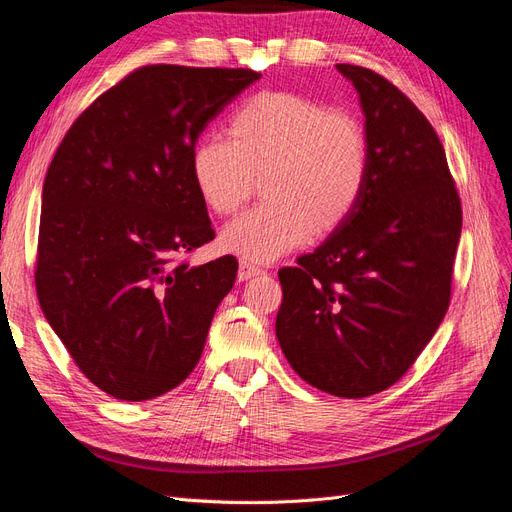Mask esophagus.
<instances>
[{"instance_id": "esophagus-1", "label": "esophagus", "mask_w": 512, "mask_h": 512, "mask_svg": "<svg viewBox=\"0 0 512 512\" xmlns=\"http://www.w3.org/2000/svg\"><path fill=\"white\" fill-rule=\"evenodd\" d=\"M262 273H265V269L256 267L254 262H247V260H241V262H239V280H241V282L252 280V277H258V275H262Z\"/></svg>"}]
</instances>
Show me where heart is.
Wrapping results in <instances>:
<instances>
[{"mask_svg":"<svg viewBox=\"0 0 512 512\" xmlns=\"http://www.w3.org/2000/svg\"><path fill=\"white\" fill-rule=\"evenodd\" d=\"M226 138H203L192 151V179L203 203L235 213L262 177L265 203L222 232V247L271 262L305 245L314 232L342 226L369 179V143L361 121L309 98L273 91L243 104Z\"/></svg>","mask_w":512,"mask_h":512,"instance_id":"heart-1","label":"heart"}]
</instances>
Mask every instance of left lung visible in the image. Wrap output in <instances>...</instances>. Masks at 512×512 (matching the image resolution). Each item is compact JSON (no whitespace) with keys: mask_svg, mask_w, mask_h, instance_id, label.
<instances>
[{"mask_svg":"<svg viewBox=\"0 0 512 512\" xmlns=\"http://www.w3.org/2000/svg\"><path fill=\"white\" fill-rule=\"evenodd\" d=\"M337 70L359 94L369 179L350 218L277 273L284 301L275 335L307 384L361 399L395 384L438 331L461 203L427 117L374 70Z\"/></svg>","mask_w":512,"mask_h":512,"instance_id":"8db88e82","label":"left lung"}]
</instances>
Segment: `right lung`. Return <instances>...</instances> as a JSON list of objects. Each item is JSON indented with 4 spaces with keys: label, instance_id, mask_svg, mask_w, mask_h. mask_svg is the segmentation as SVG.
Returning a JSON list of instances; mask_svg holds the SVG:
<instances>
[{
    "label": "right lung",
    "instance_id": "add662e5",
    "mask_svg": "<svg viewBox=\"0 0 512 512\" xmlns=\"http://www.w3.org/2000/svg\"><path fill=\"white\" fill-rule=\"evenodd\" d=\"M243 68L145 66L72 123L42 185V312L98 389L145 401L192 374L237 258L177 262L215 232L192 179L200 132L245 87Z\"/></svg>",
    "mask_w": 512,
    "mask_h": 512
}]
</instances>
